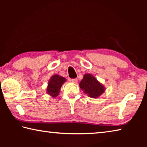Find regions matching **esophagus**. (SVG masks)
<instances>
[{
	"instance_id": "34e87169",
	"label": "esophagus",
	"mask_w": 147,
	"mask_h": 147,
	"mask_svg": "<svg viewBox=\"0 0 147 147\" xmlns=\"http://www.w3.org/2000/svg\"><path fill=\"white\" fill-rule=\"evenodd\" d=\"M71 81L73 83H77V82H78V80H77L76 78H72L71 80Z\"/></svg>"
}]
</instances>
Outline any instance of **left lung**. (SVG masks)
I'll return each instance as SVG.
<instances>
[{
	"instance_id": "left-lung-1",
	"label": "left lung",
	"mask_w": 147,
	"mask_h": 147,
	"mask_svg": "<svg viewBox=\"0 0 147 147\" xmlns=\"http://www.w3.org/2000/svg\"><path fill=\"white\" fill-rule=\"evenodd\" d=\"M80 87L91 98H97L104 91L103 86L90 74L84 75L80 83Z\"/></svg>"
}]
</instances>
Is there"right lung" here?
<instances>
[{"instance_id": "add662e5", "label": "right lung", "mask_w": 147, "mask_h": 147, "mask_svg": "<svg viewBox=\"0 0 147 147\" xmlns=\"http://www.w3.org/2000/svg\"><path fill=\"white\" fill-rule=\"evenodd\" d=\"M65 82V78L58 76V74L52 76L47 87V93L53 97H56L58 95L59 89Z\"/></svg>"}]
</instances>
